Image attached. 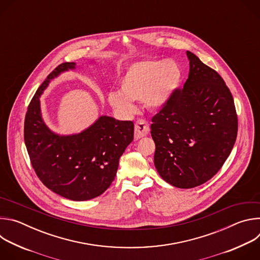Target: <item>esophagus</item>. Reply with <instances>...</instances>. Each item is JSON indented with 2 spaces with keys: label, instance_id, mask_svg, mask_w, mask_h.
Masks as SVG:
<instances>
[{
  "label": "esophagus",
  "instance_id": "obj_1",
  "mask_svg": "<svg viewBox=\"0 0 260 260\" xmlns=\"http://www.w3.org/2000/svg\"><path fill=\"white\" fill-rule=\"evenodd\" d=\"M149 133V124L144 119H139L135 124V138L141 139Z\"/></svg>",
  "mask_w": 260,
  "mask_h": 260
}]
</instances>
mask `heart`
Here are the masks:
<instances>
[{"label":"heart","instance_id":"obj_1","mask_svg":"<svg viewBox=\"0 0 260 260\" xmlns=\"http://www.w3.org/2000/svg\"><path fill=\"white\" fill-rule=\"evenodd\" d=\"M182 79V69L173 59H148L131 64L118 81L119 90L108 92V101L124 114L136 112L135 101L151 110L165 107Z\"/></svg>","mask_w":260,"mask_h":260}]
</instances>
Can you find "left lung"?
Here are the masks:
<instances>
[{"mask_svg": "<svg viewBox=\"0 0 260 260\" xmlns=\"http://www.w3.org/2000/svg\"><path fill=\"white\" fill-rule=\"evenodd\" d=\"M189 75L152 118L154 166L178 188L210 180L230 156L238 134L233 95L219 74L187 51Z\"/></svg>", "mask_w": 260, "mask_h": 260, "instance_id": "8db88e82", "label": "left lung"}]
</instances>
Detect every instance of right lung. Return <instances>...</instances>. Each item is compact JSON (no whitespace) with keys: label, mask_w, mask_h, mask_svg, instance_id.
Masks as SVG:
<instances>
[{"label":"right lung","mask_w":260,"mask_h":260,"mask_svg":"<svg viewBox=\"0 0 260 260\" xmlns=\"http://www.w3.org/2000/svg\"><path fill=\"white\" fill-rule=\"evenodd\" d=\"M76 68V62L60 63L36 91L24 119V143L45 186L62 198L82 202L101 196L113 182L119 158L134 140V122L103 115L78 134L52 132L43 119L40 96L51 80Z\"/></svg>","instance_id":"right-lung-1"}]
</instances>
